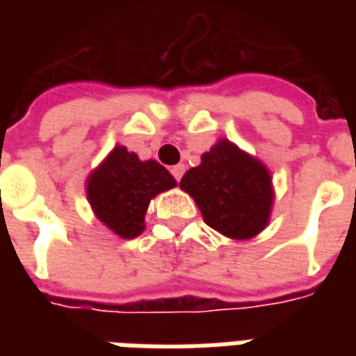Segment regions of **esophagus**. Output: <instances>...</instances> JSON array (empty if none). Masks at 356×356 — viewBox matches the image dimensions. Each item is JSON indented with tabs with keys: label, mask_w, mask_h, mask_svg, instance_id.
<instances>
[{
	"label": "esophagus",
	"mask_w": 356,
	"mask_h": 356,
	"mask_svg": "<svg viewBox=\"0 0 356 356\" xmlns=\"http://www.w3.org/2000/svg\"><path fill=\"white\" fill-rule=\"evenodd\" d=\"M183 173H185V165H183V163H177V165H173V168H171V175L177 179V181H181Z\"/></svg>",
	"instance_id": "obj_1"
}]
</instances>
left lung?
Instances as JSON below:
<instances>
[{
  "label": "left lung",
  "instance_id": "left-lung-1",
  "mask_svg": "<svg viewBox=\"0 0 356 356\" xmlns=\"http://www.w3.org/2000/svg\"><path fill=\"white\" fill-rule=\"evenodd\" d=\"M179 186L193 196L206 225L223 236L254 238L268 225L275 200L270 173L231 140H217Z\"/></svg>",
  "mask_w": 356,
  "mask_h": 356
}]
</instances>
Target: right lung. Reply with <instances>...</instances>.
I'll list each match as a JSON object with an SVG mask.
<instances>
[{"label":"right lung","mask_w":356,"mask_h":356,"mask_svg":"<svg viewBox=\"0 0 356 356\" xmlns=\"http://www.w3.org/2000/svg\"><path fill=\"white\" fill-rule=\"evenodd\" d=\"M177 185L156 160L140 162L135 152L114 147L88 177L86 193L93 213L120 238H135L145 231V213L156 194Z\"/></svg>","instance_id":"obj_1"}]
</instances>
